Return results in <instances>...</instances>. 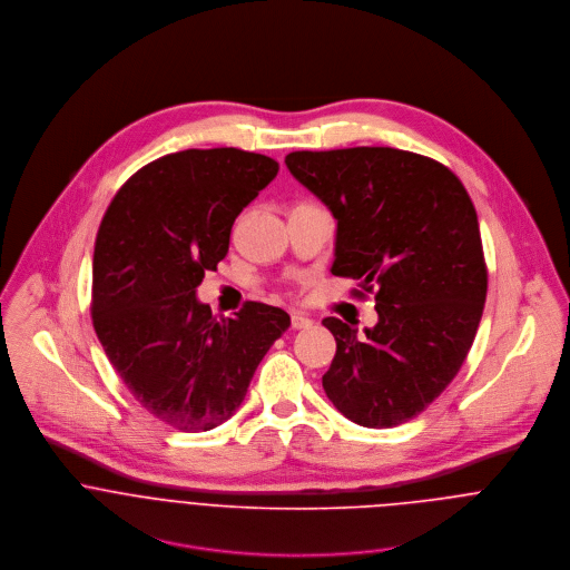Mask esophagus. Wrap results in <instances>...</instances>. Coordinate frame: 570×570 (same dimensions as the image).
<instances>
[{"mask_svg": "<svg viewBox=\"0 0 570 570\" xmlns=\"http://www.w3.org/2000/svg\"><path fill=\"white\" fill-rule=\"evenodd\" d=\"M312 325H314V323H312L309 316H305V314H301V312H294V314H292V328H309Z\"/></svg>", "mask_w": 570, "mask_h": 570, "instance_id": "obj_1", "label": "esophagus"}]
</instances>
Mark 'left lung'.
Masks as SVG:
<instances>
[{
  "label": "left lung",
  "mask_w": 570,
  "mask_h": 570,
  "mask_svg": "<svg viewBox=\"0 0 570 570\" xmlns=\"http://www.w3.org/2000/svg\"><path fill=\"white\" fill-rule=\"evenodd\" d=\"M289 173L337 222L331 272L375 292L377 325H323L335 355L326 397L364 428L430 406L463 366L488 296L476 208L441 163L391 147L294 151Z\"/></svg>",
  "instance_id": "left-lung-1"
}]
</instances>
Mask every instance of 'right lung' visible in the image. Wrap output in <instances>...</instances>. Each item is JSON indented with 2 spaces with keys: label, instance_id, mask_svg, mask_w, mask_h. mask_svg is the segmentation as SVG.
Masks as SVG:
<instances>
[{
  "label": "right lung",
  "instance_id": "1",
  "mask_svg": "<svg viewBox=\"0 0 570 570\" xmlns=\"http://www.w3.org/2000/svg\"><path fill=\"white\" fill-rule=\"evenodd\" d=\"M276 173V160L233 147L168 154L134 173L100 222L96 335L138 404L179 432L228 421L289 326L265 303L217 321L197 301L204 274L228 254L235 219Z\"/></svg>",
  "mask_w": 570,
  "mask_h": 570
}]
</instances>
